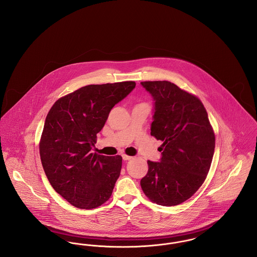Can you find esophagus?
<instances>
[{"instance_id": "1", "label": "esophagus", "mask_w": 257, "mask_h": 257, "mask_svg": "<svg viewBox=\"0 0 257 257\" xmlns=\"http://www.w3.org/2000/svg\"><path fill=\"white\" fill-rule=\"evenodd\" d=\"M122 157L123 161H130V160H132V159H133V157H131V156H126V155H122Z\"/></svg>"}]
</instances>
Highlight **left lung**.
I'll list each match as a JSON object with an SVG mask.
<instances>
[{"instance_id":"left-lung-1","label":"left lung","mask_w":257,"mask_h":257,"mask_svg":"<svg viewBox=\"0 0 257 257\" xmlns=\"http://www.w3.org/2000/svg\"><path fill=\"white\" fill-rule=\"evenodd\" d=\"M154 99L151 135L162 140L161 162L148 161L140 185L149 199L176 206L190 198L209 172L215 134L198 97L169 81L141 82Z\"/></svg>"}]
</instances>
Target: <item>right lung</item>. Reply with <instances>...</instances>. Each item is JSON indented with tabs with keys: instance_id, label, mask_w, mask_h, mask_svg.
<instances>
[{
	"instance_id": "1",
	"label": "right lung",
	"mask_w": 257,
	"mask_h": 257,
	"mask_svg": "<svg viewBox=\"0 0 257 257\" xmlns=\"http://www.w3.org/2000/svg\"><path fill=\"white\" fill-rule=\"evenodd\" d=\"M135 88V81L88 85L59 98L41 135V163L52 188L80 209H94L110 198L122 157L91 153L111 109Z\"/></svg>"
}]
</instances>
